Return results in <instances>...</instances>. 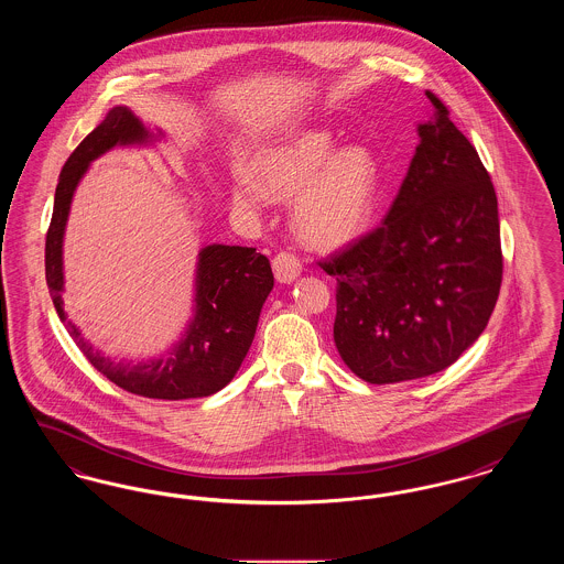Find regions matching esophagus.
Here are the masks:
<instances>
[{
  "instance_id": "esophagus-1",
  "label": "esophagus",
  "mask_w": 564,
  "mask_h": 564,
  "mask_svg": "<svg viewBox=\"0 0 564 564\" xmlns=\"http://www.w3.org/2000/svg\"><path fill=\"white\" fill-rule=\"evenodd\" d=\"M272 270H274V276H276L279 283H292L300 276L302 264H300V260L295 258L294 253L281 251L272 260Z\"/></svg>"
}]
</instances>
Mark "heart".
<instances>
[{
  "instance_id": "obj_1",
  "label": "heart",
  "mask_w": 564,
  "mask_h": 564,
  "mask_svg": "<svg viewBox=\"0 0 564 564\" xmlns=\"http://www.w3.org/2000/svg\"><path fill=\"white\" fill-rule=\"evenodd\" d=\"M251 175L232 184V205L260 212L269 198L290 200L295 237L313 249H336L370 224L380 194V162L366 145L338 150L325 129H295L260 150Z\"/></svg>"
}]
</instances>
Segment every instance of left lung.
I'll use <instances>...</instances> for the list:
<instances>
[{
    "mask_svg": "<svg viewBox=\"0 0 564 564\" xmlns=\"http://www.w3.org/2000/svg\"><path fill=\"white\" fill-rule=\"evenodd\" d=\"M433 116L384 221L332 260L334 343L352 375L403 382L453 366L482 334L503 258L497 194L469 139L427 93Z\"/></svg>",
    "mask_w": 564,
    "mask_h": 564,
    "instance_id": "8db88e82",
    "label": "left lung"
}]
</instances>
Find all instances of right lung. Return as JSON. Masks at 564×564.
<instances>
[{"instance_id": "obj_1", "label": "right lung", "mask_w": 564, "mask_h": 564, "mask_svg": "<svg viewBox=\"0 0 564 564\" xmlns=\"http://www.w3.org/2000/svg\"><path fill=\"white\" fill-rule=\"evenodd\" d=\"M152 133L133 111L116 106L106 120L86 134L67 159L54 192L53 219L46 235V283L58 319L86 359L120 389L152 400L207 398L224 389L241 368L253 343L262 306L274 285L267 256L253 247L207 245L198 251L194 279V315L180 343L159 359L116 361L84 340L80 327L67 319L63 306V237L72 200L90 162L116 145H152Z\"/></svg>"}]
</instances>
